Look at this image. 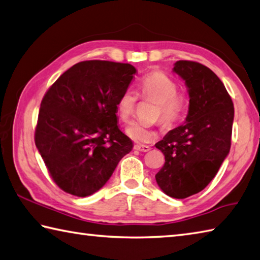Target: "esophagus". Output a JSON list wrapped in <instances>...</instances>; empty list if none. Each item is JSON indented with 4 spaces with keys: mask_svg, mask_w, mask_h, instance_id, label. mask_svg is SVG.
<instances>
[{
    "mask_svg": "<svg viewBox=\"0 0 260 260\" xmlns=\"http://www.w3.org/2000/svg\"><path fill=\"white\" fill-rule=\"evenodd\" d=\"M135 149L136 150H139V151H144V153H146V151H149L150 150V147L149 146H146V145H136L135 146Z\"/></svg>",
    "mask_w": 260,
    "mask_h": 260,
    "instance_id": "34e87169",
    "label": "esophagus"
}]
</instances>
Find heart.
I'll list each match as a JSON object with an SVG mask.
<instances>
[{
  "mask_svg": "<svg viewBox=\"0 0 260 260\" xmlns=\"http://www.w3.org/2000/svg\"><path fill=\"white\" fill-rule=\"evenodd\" d=\"M139 95L144 100H151L158 104L156 115L160 117V122L165 128H171L175 125L182 117L187 99L183 94L178 92V85L161 71H154L143 78L139 86ZM137 95L130 89L122 92L116 102V113L121 121L129 122L134 116ZM126 135L132 140L140 144H146L153 140L156 137V132L138 122H135L126 128Z\"/></svg>",
  "mask_w": 260,
  "mask_h": 260,
  "instance_id": "1",
  "label": "heart"
}]
</instances>
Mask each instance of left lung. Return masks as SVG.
I'll return each mask as SVG.
<instances>
[{
  "instance_id": "8db88e82",
  "label": "left lung",
  "mask_w": 260,
  "mask_h": 260,
  "mask_svg": "<svg viewBox=\"0 0 260 260\" xmlns=\"http://www.w3.org/2000/svg\"><path fill=\"white\" fill-rule=\"evenodd\" d=\"M173 71L188 88L189 111L184 124L155 145L165 156L155 179L170 197L184 199L206 188L226 158L234 107L223 82L209 68L178 61Z\"/></svg>"
}]
</instances>
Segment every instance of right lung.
Segmentation results:
<instances>
[{
	"label": "right lung",
	"mask_w": 260,
	"mask_h": 260,
	"mask_svg": "<svg viewBox=\"0 0 260 260\" xmlns=\"http://www.w3.org/2000/svg\"><path fill=\"white\" fill-rule=\"evenodd\" d=\"M136 72L128 63L79 62L43 97L35 144L51 178L66 192L95 193L131 151L134 144L117 125L116 102Z\"/></svg>",
	"instance_id": "obj_1"
}]
</instances>
